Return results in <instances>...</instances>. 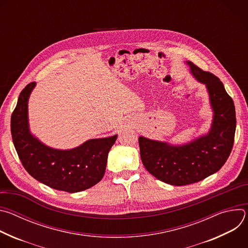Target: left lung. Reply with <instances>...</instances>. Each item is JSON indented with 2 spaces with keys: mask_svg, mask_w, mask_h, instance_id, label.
Instances as JSON below:
<instances>
[{
  "mask_svg": "<svg viewBox=\"0 0 248 248\" xmlns=\"http://www.w3.org/2000/svg\"><path fill=\"white\" fill-rule=\"evenodd\" d=\"M194 78L207 87L214 118L208 134L186 145L173 146L140 136V157L146 170L171 186L200 182L218 171L228 160L234 141L235 109L222 81L213 74L187 62Z\"/></svg>",
  "mask_w": 248,
  "mask_h": 248,
  "instance_id": "left-lung-1",
  "label": "left lung"
}]
</instances>
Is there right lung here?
<instances>
[{
    "label": "right lung",
    "mask_w": 248,
    "mask_h": 248,
    "mask_svg": "<svg viewBox=\"0 0 248 248\" xmlns=\"http://www.w3.org/2000/svg\"><path fill=\"white\" fill-rule=\"evenodd\" d=\"M35 84L30 82L22 89L11 119L13 142L22 166L35 180L54 189L74 193L90 188L104 176L118 135L90 139L72 150L44 145L28 128L27 102Z\"/></svg>",
    "instance_id": "right-lung-1"
}]
</instances>
